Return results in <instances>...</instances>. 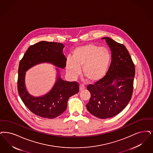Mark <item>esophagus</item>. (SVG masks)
<instances>
[{"instance_id":"1","label":"esophagus","mask_w":153,"mask_h":153,"mask_svg":"<svg viewBox=\"0 0 153 153\" xmlns=\"http://www.w3.org/2000/svg\"><path fill=\"white\" fill-rule=\"evenodd\" d=\"M85 89V86L82 85H79V91H82Z\"/></svg>"}]
</instances>
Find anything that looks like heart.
Masks as SVG:
<instances>
[{"label": "heart", "mask_w": 153, "mask_h": 153, "mask_svg": "<svg viewBox=\"0 0 153 153\" xmlns=\"http://www.w3.org/2000/svg\"><path fill=\"white\" fill-rule=\"evenodd\" d=\"M111 55L108 49L89 44L74 49L72 58H68L66 69L73 79L78 77L80 68L83 76L90 82H96L104 78L108 70Z\"/></svg>", "instance_id": "heart-1"}]
</instances>
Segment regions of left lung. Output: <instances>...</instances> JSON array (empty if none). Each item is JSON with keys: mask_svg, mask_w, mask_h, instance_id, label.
Returning <instances> with one entry per match:
<instances>
[{"mask_svg": "<svg viewBox=\"0 0 153 153\" xmlns=\"http://www.w3.org/2000/svg\"><path fill=\"white\" fill-rule=\"evenodd\" d=\"M104 39L111 61L104 78L87 86L91 96L86 105L90 113L101 119L115 116L125 108L132 96L135 76L134 64L125 45L110 37Z\"/></svg>", "mask_w": 153, "mask_h": 153, "instance_id": "1", "label": "left lung"}]
</instances>
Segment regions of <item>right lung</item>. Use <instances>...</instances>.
<instances>
[{
  "instance_id": "1",
  "label": "right lung",
  "mask_w": 153,
  "mask_h": 153,
  "mask_svg": "<svg viewBox=\"0 0 153 153\" xmlns=\"http://www.w3.org/2000/svg\"><path fill=\"white\" fill-rule=\"evenodd\" d=\"M64 44L60 43L40 42L30 46L20 61L18 69V91L25 105L33 114L47 118L60 116L67 108L70 97L79 91L77 82L64 81L58 75L57 81L51 91L45 95L35 97L30 95L25 86V71L41 62H50L56 67L64 68L67 59L62 53ZM57 69L58 72L59 69Z\"/></svg>"
}]
</instances>
